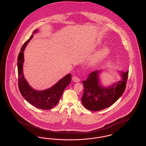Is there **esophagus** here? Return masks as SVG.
<instances>
[{
    "instance_id": "esophagus-1",
    "label": "esophagus",
    "mask_w": 146,
    "mask_h": 146,
    "mask_svg": "<svg viewBox=\"0 0 146 146\" xmlns=\"http://www.w3.org/2000/svg\"><path fill=\"white\" fill-rule=\"evenodd\" d=\"M72 80L74 82L77 83V82H79L80 81V79L77 76H73V78H72Z\"/></svg>"
}]
</instances>
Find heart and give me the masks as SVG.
<instances>
[{
	"label": "heart",
	"mask_w": 146,
	"mask_h": 146,
	"mask_svg": "<svg viewBox=\"0 0 146 146\" xmlns=\"http://www.w3.org/2000/svg\"><path fill=\"white\" fill-rule=\"evenodd\" d=\"M101 44H98L97 45H100ZM111 50L108 46H104L100 49L94 55L92 56L89 59L88 62L92 67H95L102 62L104 59L111 53Z\"/></svg>",
	"instance_id": "b5f03b06"
}]
</instances>
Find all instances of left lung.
I'll return each mask as SVG.
<instances>
[{"label": "left lung", "mask_w": 146, "mask_h": 146, "mask_svg": "<svg viewBox=\"0 0 146 146\" xmlns=\"http://www.w3.org/2000/svg\"><path fill=\"white\" fill-rule=\"evenodd\" d=\"M102 70L91 73L87 79L83 81L84 92L82 102L84 107L91 111L104 110L114 104L122 96L126 88L128 71H118L121 80L104 86L101 83Z\"/></svg>", "instance_id": "obj_1"}]
</instances>
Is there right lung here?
<instances>
[{
    "instance_id": "right-lung-1",
    "label": "right lung",
    "mask_w": 146,
    "mask_h": 146,
    "mask_svg": "<svg viewBox=\"0 0 146 146\" xmlns=\"http://www.w3.org/2000/svg\"><path fill=\"white\" fill-rule=\"evenodd\" d=\"M38 31V29L35 30L33 34L36 33ZM33 37V35H32L28 40L25 42L18 56L17 68L19 88L22 96L30 104L41 110H50L58 104L62 95L63 91L70 83L71 74H67L53 86L44 90H36L31 86L23 75V52L28 42Z\"/></svg>"
}]
</instances>
